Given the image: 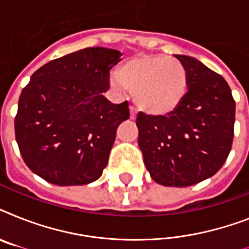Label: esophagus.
Masks as SVG:
<instances>
[{"instance_id": "esophagus-1", "label": "esophagus", "mask_w": 249, "mask_h": 249, "mask_svg": "<svg viewBox=\"0 0 249 249\" xmlns=\"http://www.w3.org/2000/svg\"><path fill=\"white\" fill-rule=\"evenodd\" d=\"M136 116H137L136 108H134L133 106H130V119H133V120H134V119H136Z\"/></svg>"}]
</instances>
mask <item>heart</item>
I'll list each match as a JSON object with an SVG mask.
<instances>
[{"label":"heart","instance_id":"1","mask_svg":"<svg viewBox=\"0 0 249 249\" xmlns=\"http://www.w3.org/2000/svg\"><path fill=\"white\" fill-rule=\"evenodd\" d=\"M111 84L117 90H132L137 106L144 112L164 116L185 99L189 76L176 58L142 54L125 60L111 76Z\"/></svg>","mask_w":249,"mask_h":249}]
</instances>
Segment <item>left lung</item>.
<instances>
[{
    "mask_svg": "<svg viewBox=\"0 0 249 249\" xmlns=\"http://www.w3.org/2000/svg\"><path fill=\"white\" fill-rule=\"evenodd\" d=\"M189 90L166 116H137L138 146L155 182L186 187L212 177L228 159L234 138L235 101L221 75L195 58L176 55Z\"/></svg>",
    "mask_w": 249,
    "mask_h": 249,
    "instance_id": "obj_1",
    "label": "left lung"
}]
</instances>
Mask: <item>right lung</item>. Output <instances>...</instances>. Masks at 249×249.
I'll return each mask as SVG.
<instances>
[{"label":"right lung","mask_w":249,"mask_h":249,"mask_svg":"<svg viewBox=\"0 0 249 249\" xmlns=\"http://www.w3.org/2000/svg\"><path fill=\"white\" fill-rule=\"evenodd\" d=\"M113 49L86 48L38 68L21 90L15 138L29 169L58 186L86 185L108 163L117 126L129 119L128 102L103 97Z\"/></svg>","instance_id":"right-lung-1"}]
</instances>
